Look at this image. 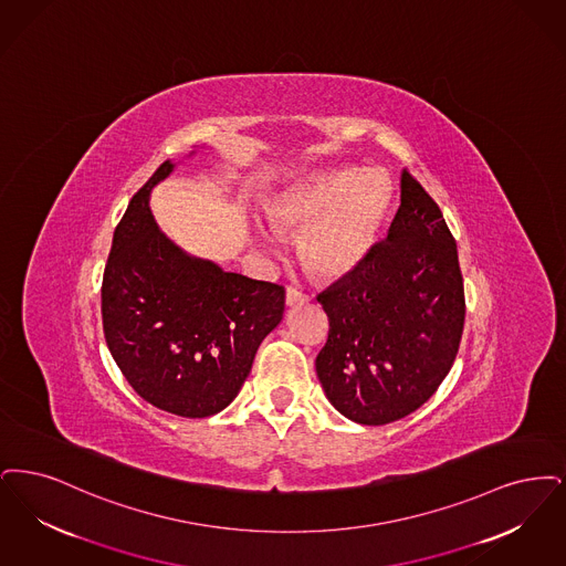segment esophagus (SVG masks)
Returning <instances> with one entry per match:
<instances>
[{"label": "esophagus", "instance_id": "esophagus-1", "mask_svg": "<svg viewBox=\"0 0 566 566\" xmlns=\"http://www.w3.org/2000/svg\"><path fill=\"white\" fill-rule=\"evenodd\" d=\"M306 300H308V295L297 292L294 287H287V292H285V304H287V306L302 304V302H306Z\"/></svg>", "mask_w": 566, "mask_h": 566}]
</instances>
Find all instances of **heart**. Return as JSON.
I'll use <instances>...</instances> for the list:
<instances>
[{"label":"heart","mask_w":566,"mask_h":566,"mask_svg":"<svg viewBox=\"0 0 566 566\" xmlns=\"http://www.w3.org/2000/svg\"><path fill=\"white\" fill-rule=\"evenodd\" d=\"M394 181L378 169L345 167L290 184L272 198L274 232L298 234L297 255L315 279L338 283L361 271L376 251L394 209ZM255 241L269 245L264 230Z\"/></svg>","instance_id":"1"}]
</instances>
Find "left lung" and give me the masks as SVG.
I'll return each instance as SVG.
<instances>
[{
	"mask_svg": "<svg viewBox=\"0 0 566 566\" xmlns=\"http://www.w3.org/2000/svg\"><path fill=\"white\" fill-rule=\"evenodd\" d=\"M389 234L368 264L317 295L329 319L315 361L329 403L359 424L412 415L454 364L465 323L457 243L408 171Z\"/></svg>",
	"mask_w": 566,
	"mask_h": 566,
	"instance_id": "left-lung-1",
	"label": "left lung"
}]
</instances>
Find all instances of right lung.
<instances>
[{
	"mask_svg": "<svg viewBox=\"0 0 566 566\" xmlns=\"http://www.w3.org/2000/svg\"><path fill=\"white\" fill-rule=\"evenodd\" d=\"M172 169L165 160L116 226L101 287L103 334L128 385L151 406L213 417L239 395L258 346L283 319L285 290L172 243L149 209L154 186Z\"/></svg>",
	"mask_w": 566,
	"mask_h": 566,
	"instance_id": "right-lung-1",
	"label": "right lung"
}]
</instances>
